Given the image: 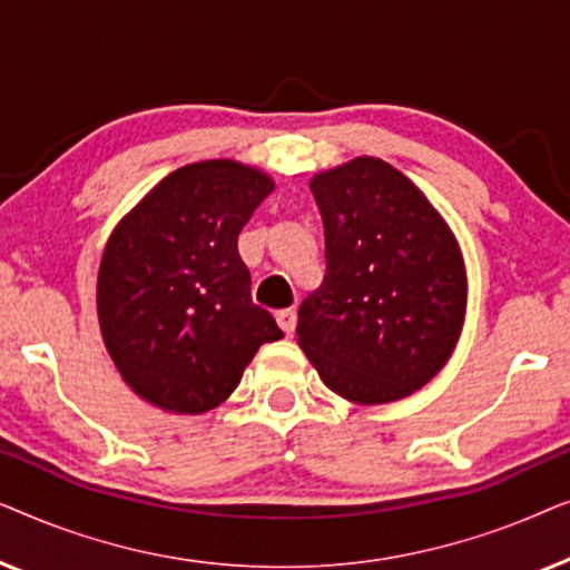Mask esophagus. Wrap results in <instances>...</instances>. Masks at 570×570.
<instances>
[{
  "mask_svg": "<svg viewBox=\"0 0 570 570\" xmlns=\"http://www.w3.org/2000/svg\"><path fill=\"white\" fill-rule=\"evenodd\" d=\"M295 322H298V316H295L293 308L277 311V324H279V330H283L285 334H293L295 332Z\"/></svg>",
  "mask_w": 570,
  "mask_h": 570,
  "instance_id": "obj_1",
  "label": "esophagus"
}]
</instances>
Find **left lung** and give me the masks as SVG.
<instances>
[{"mask_svg": "<svg viewBox=\"0 0 570 570\" xmlns=\"http://www.w3.org/2000/svg\"><path fill=\"white\" fill-rule=\"evenodd\" d=\"M311 191L326 275L298 308V345L350 402L410 396L446 365L464 324L454 233L407 176L368 155L316 174Z\"/></svg>", "mask_w": 570, "mask_h": 570, "instance_id": "obj_1", "label": "left lung"}]
</instances>
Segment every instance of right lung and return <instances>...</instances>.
<instances>
[{
  "instance_id": "1",
  "label": "right lung",
  "mask_w": 570,
  "mask_h": 570,
  "mask_svg": "<svg viewBox=\"0 0 570 570\" xmlns=\"http://www.w3.org/2000/svg\"><path fill=\"white\" fill-rule=\"evenodd\" d=\"M275 189L262 170L202 160L168 174L108 238L98 322L131 392L178 415L228 400L264 342L283 337L254 306L238 233Z\"/></svg>"
}]
</instances>
